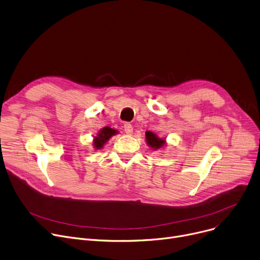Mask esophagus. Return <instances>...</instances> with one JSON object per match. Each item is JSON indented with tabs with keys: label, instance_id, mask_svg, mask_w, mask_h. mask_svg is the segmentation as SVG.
Here are the masks:
<instances>
[{
	"label": "esophagus",
	"instance_id": "obj_1",
	"mask_svg": "<svg viewBox=\"0 0 260 260\" xmlns=\"http://www.w3.org/2000/svg\"><path fill=\"white\" fill-rule=\"evenodd\" d=\"M124 131L126 132V134H132V132H133V127H132V125L129 124V123L124 124Z\"/></svg>",
	"mask_w": 260,
	"mask_h": 260
}]
</instances>
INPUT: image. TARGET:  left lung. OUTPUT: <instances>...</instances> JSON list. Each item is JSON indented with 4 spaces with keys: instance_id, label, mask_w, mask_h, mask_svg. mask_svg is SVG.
Segmentation results:
<instances>
[{
    "instance_id": "obj_1",
    "label": "left lung",
    "mask_w": 260,
    "mask_h": 260,
    "mask_svg": "<svg viewBox=\"0 0 260 260\" xmlns=\"http://www.w3.org/2000/svg\"><path fill=\"white\" fill-rule=\"evenodd\" d=\"M146 140H147V143L150 147H152L153 149H159L164 146L165 144V141L161 140V139H158V137L156 136V134L152 133L151 131H148L146 133Z\"/></svg>"
}]
</instances>
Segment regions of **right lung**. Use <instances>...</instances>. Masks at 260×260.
I'll return each instance as SVG.
<instances>
[{
    "label": "right lung",
    "instance_id": "right-lung-1",
    "mask_svg": "<svg viewBox=\"0 0 260 260\" xmlns=\"http://www.w3.org/2000/svg\"><path fill=\"white\" fill-rule=\"evenodd\" d=\"M116 133V131L114 130V129H111V128H109V127H105V128H103L101 131H100V133L98 134V136L95 137L94 139V147L96 148V149H101L103 146H104V144L108 141L110 137L112 136V135H114Z\"/></svg>",
    "mask_w": 260,
    "mask_h": 260
}]
</instances>
